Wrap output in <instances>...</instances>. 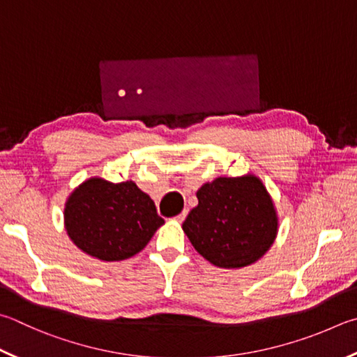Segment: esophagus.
Masks as SVG:
<instances>
[{
	"instance_id": "esophagus-1",
	"label": "esophagus",
	"mask_w": 357,
	"mask_h": 357,
	"mask_svg": "<svg viewBox=\"0 0 357 357\" xmlns=\"http://www.w3.org/2000/svg\"><path fill=\"white\" fill-rule=\"evenodd\" d=\"M185 217H187V211H183V212L179 213V215L174 217V220H176V222H179V223H183Z\"/></svg>"
}]
</instances>
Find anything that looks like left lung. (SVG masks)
Here are the masks:
<instances>
[{"label":"left lung","instance_id":"1","mask_svg":"<svg viewBox=\"0 0 357 357\" xmlns=\"http://www.w3.org/2000/svg\"><path fill=\"white\" fill-rule=\"evenodd\" d=\"M198 206L183 229L201 256L222 268L259 261L273 245L278 215L267 189L255 174L217 178L197 192Z\"/></svg>","mask_w":357,"mask_h":357}]
</instances>
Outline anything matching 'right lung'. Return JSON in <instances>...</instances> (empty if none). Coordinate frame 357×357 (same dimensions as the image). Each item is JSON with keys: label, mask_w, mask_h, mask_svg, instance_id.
I'll list each match as a JSON object with an SVG mask.
<instances>
[{"label": "right lung", "mask_w": 357, "mask_h": 357, "mask_svg": "<svg viewBox=\"0 0 357 357\" xmlns=\"http://www.w3.org/2000/svg\"><path fill=\"white\" fill-rule=\"evenodd\" d=\"M66 229L77 248L101 261L137 255L164 225L154 201L132 181L90 178L68 197Z\"/></svg>", "instance_id": "obj_1"}]
</instances>
